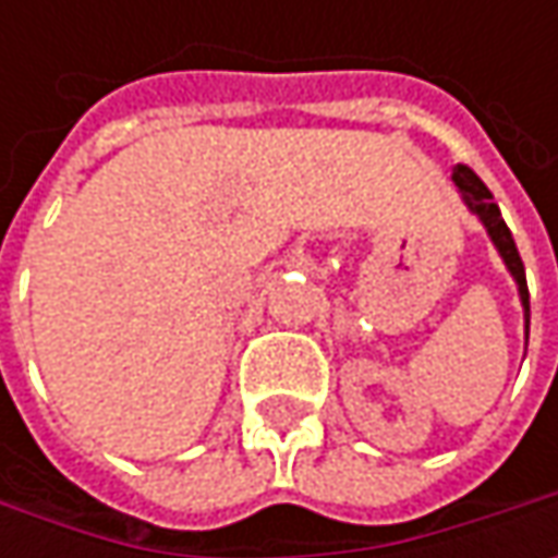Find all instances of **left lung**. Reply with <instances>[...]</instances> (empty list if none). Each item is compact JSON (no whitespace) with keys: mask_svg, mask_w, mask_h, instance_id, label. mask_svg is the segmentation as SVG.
Returning a JSON list of instances; mask_svg holds the SVG:
<instances>
[{"mask_svg":"<svg viewBox=\"0 0 558 558\" xmlns=\"http://www.w3.org/2000/svg\"><path fill=\"white\" fill-rule=\"evenodd\" d=\"M453 183L460 185L462 202L469 204V210L482 220L484 229H487V235H490V242L497 245L500 257H504L506 269L512 272V279H515V286H519L522 307H525V326H527V323H531V301H527L525 264H522V257H519V247H515V242H512L509 226H506L504 217H500V207L494 204L490 189H487V185L475 177V170H469L465 163H457V167H453Z\"/></svg>","mask_w":558,"mask_h":558,"instance_id":"8db88e82","label":"left lung"}]
</instances>
